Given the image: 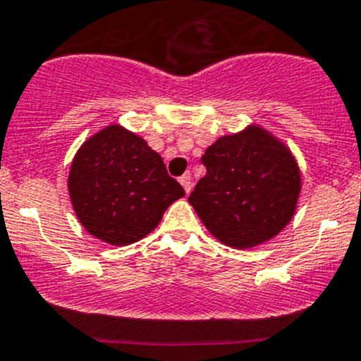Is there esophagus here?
<instances>
[{
    "instance_id": "esophagus-1",
    "label": "esophagus",
    "mask_w": 361,
    "mask_h": 361,
    "mask_svg": "<svg viewBox=\"0 0 361 361\" xmlns=\"http://www.w3.org/2000/svg\"><path fill=\"white\" fill-rule=\"evenodd\" d=\"M180 183L183 185L185 192H187V193H190V190H192V176H190V173L183 174V176L180 178Z\"/></svg>"
}]
</instances>
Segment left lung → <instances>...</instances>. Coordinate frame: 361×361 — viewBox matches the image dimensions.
Here are the masks:
<instances>
[{
    "mask_svg": "<svg viewBox=\"0 0 361 361\" xmlns=\"http://www.w3.org/2000/svg\"><path fill=\"white\" fill-rule=\"evenodd\" d=\"M206 176L188 202L223 244L247 249L275 237L294 216L301 174L283 143L261 128L216 140L200 157Z\"/></svg>",
    "mask_w": 361,
    "mask_h": 361,
    "instance_id": "1",
    "label": "left lung"
}]
</instances>
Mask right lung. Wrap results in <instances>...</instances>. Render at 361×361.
<instances>
[{
	"label": "right lung",
	"instance_id": "add662e5",
	"mask_svg": "<svg viewBox=\"0 0 361 361\" xmlns=\"http://www.w3.org/2000/svg\"><path fill=\"white\" fill-rule=\"evenodd\" d=\"M69 193L79 221L91 235L128 245L149 235L185 190L145 140L109 126L75 154Z\"/></svg>",
	"mask_w": 361,
	"mask_h": 361
}]
</instances>
